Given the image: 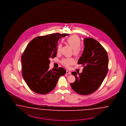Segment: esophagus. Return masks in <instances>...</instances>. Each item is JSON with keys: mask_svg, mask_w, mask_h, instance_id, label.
Listing matches in <instances>:
<instances>
[{"mask_svg": "<svg viewBox=\"0 0 126 126\" xmlns=\"http://www.w3.org/2000/svg\"><path fill=\"white\" fill-rule=\"evenodd\" d=\"M66 75H70L71 72L68 71L66 70Z\"/></svg>", "mask_w": 126, "mask_h": 126, "instance_id": "34e87169", "label": "esophagus"}]
</instances>
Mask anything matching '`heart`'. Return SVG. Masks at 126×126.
<instances>
[{
  "instance_id": "b5f03b06",
  "label": "heart",
  "mask_w": 126,
  "mask_h": 126,
  "mask_svg": "<svg viewBox=\"0 0 126 126\" xmlns=\"http://www.w3.org/2000/svg\"><path fill=\"white\" fill-rule=\"evenodd\" d=\"M66 43L70 46L73 49V54L76 56H78L80 54L81 52V40L80 38L77 35H71L66 40ZM62 45L61 44H59L57 46V50H61ZM75 62L74 59L71 58H65L61 61L62 64L66 67H69L70 65L73 64Z\"/></svg>"
}]
</instances>
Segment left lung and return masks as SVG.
Returning a JSON list of instances; mask_svg holds the SVG:
<instances>
[{"instance_id":"obj_1","label":"left lung","mask_w":126,"mask_h":126,"mask_svg":"<svg viewBox=\"0 0 126 126\" xmlns=\"http://www.w3.org/2000/svg\"><path fill=\"white\" fill-rule=\"evenodd\" d=\"M84 49L78 61L84 67L79 74L72 72L76 81L70 84L73 90L82 95L93 93L100 86L108 70V56L105 48L92 38L84 39Z\"/></svg>"}]
</instances>
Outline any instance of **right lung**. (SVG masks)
I'll use <instances>...</instances> for the list:
<instances>
[{
	"instance_id": "right-lung-1",
	"label": "right lung",
	"mask_w": 126,
	"mask_h": 126,
	"mask_svg": "<svg viewBox=\"0 0 126 126\" xmlns=\"http://www.w3.org/2000/svg\"><path fill=\"white\" fill-rule=\"evenodd\" d=\"M68 34L54 33L39 36L31 41L21 55L22 76L30 90L46 94L52 91L61 76L66 73L62 67L49 69L50 59L57 54L59 39Z\"/></svg>"
}]
</instances>
